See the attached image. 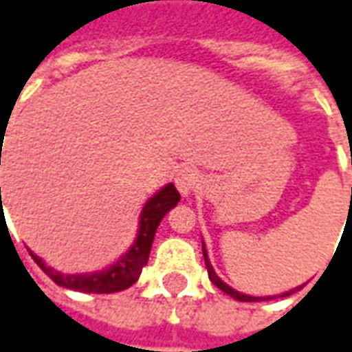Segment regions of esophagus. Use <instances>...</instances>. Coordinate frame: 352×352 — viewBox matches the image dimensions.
Masks as SVG:
<instances>
[{"mask_svg": "<svg viewBox=\"0 0 352 352\" xmlns=\"http://www.w3.org/2000/svg\"><path fill=\"white\" fill-rule=\"evenodd\" d=\"M198 183H200V175H198V171L192 169V167L181 169L175 177V185L183 196H188L192 190H196Z\"/></svg>", "mask_w": 352, "mask_h": 352, "instance_id": "1", "label": "esophagus"}]
</instances>
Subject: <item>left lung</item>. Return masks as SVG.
Returning a JSON list of instances; mask_svg holds the SVG:
<instances>
[{
    "instance_id": "8db88e82",
    "label": "left lung",
    "mask_w": 352,
    "mask_h": 352,
    "mask_svg": "<svg viewBox=\"0 0 352 352\" xmlns=\"http://www.w3.org/2000/svg\"><path fill=\"white\" fill-rule=\"evenodd\" d=\"M352 164V162H351ZM202 252H204V260H206V267H208V276H210V281L214 283V285L217 287V289H221L223 293H227L229 296H233V298H236V300H241V302H256V300H272V298H276V296H287L291 295V293H295L296 289H293V291H287V293H281V295H274V296H250V295H243V293H239V291H235L233 287H229L227 283H223L219 277H217V274L214 272V267H212V264H210V260H208V252H206V246H204V241H202Z\"/></svg>"
}]
</instances>
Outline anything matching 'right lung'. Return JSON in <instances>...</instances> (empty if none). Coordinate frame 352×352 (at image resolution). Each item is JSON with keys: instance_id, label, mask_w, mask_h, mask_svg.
Wrapping results in <instances>:
<instances>
[{"instance_id": "right-lung-1", "label": "right lung", "mask_w": 352, "mask_h": 352, "mask_svg": "<svg viewBox=\"0 0 352 352\" xmlns=\"http://www.w3.org/2000/svg\"><path fill=\"white\" fill-rule=\"evenodd\" d=\"M179 200H181V195H179V190H177L173 183H169L162 190H157L156 195L146 202L142 212H140L138 233H136L133 246L126 250L123 256H119L116 264L104 267L100 272L61 274V272H56L54 267L47 266L44 260L40 256H36L32 250H30V256L34 258V262L42 267V272H44L45 276L52 277L59 287H65V289H71V291L104 295V293H117V291L129 289L133 283H136L142 267L148 262L150 248H152V243H154L160 221L164 219V216L171 208L177 206Z\"/></svg>"}]
</instances>
